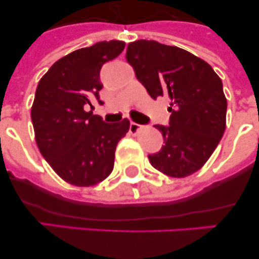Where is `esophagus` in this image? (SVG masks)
Segmentation results:
<instances>
[{"instance_id": "obj_1", "label": "esophagus", "mask_w": 259, "mask_h": 259, "mask_svg": "<svg viewBox=\"0 0 259 259\" xmlns=\"http://www.w3.org/2000/svg\"><path fill=\"white\" fill-rule=\"evenodd\" d=\"M143 127V125H139V124H137V122H130V132L132 133H137V132H139L140 129H142Z\"/></svg>"}]
</instances>
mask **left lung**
<instances>
[{
  "instance_id": "left-lung-1",
  "label": "left lung",
  "mask_w": 259,
  "mask_h": 259,
  "mask_svg": "<svg viewBox=\"0 0 259 259\" xmlns=\"http://www.w3.org/2000/svg\"><path fill=\"white\" fill-rule=\"evenodd\" d=\"M126 61L149 95L170 99L169 126L155 125L164 138L151 165L173 178L199 170L226 130L227 99L221 77L204 60L177 46L138 40L126 49Z\"/></svg>"
}]
</instances>
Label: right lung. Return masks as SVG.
<instances>
[{
  "mask_svg": "<svg viewBox=\"0 0 259 259\" xmlns=\"http://www.w3.org/2000/svg\"><path fill=\"white\" fill-rule=\"evenodd\" d=\"M125 42L101 41L57 60L41 77L31 108L35 139L55 173L76 187H91L114 169L116 145L130 127L127 119L106 124L85 111L99 100L100 70L119 56Z\"/></svg>",
  "mask_w": 259,
  "mask_h": 259,
  "instance_id": "obj_1",
  "label": "right lung"
}]
</instances>
